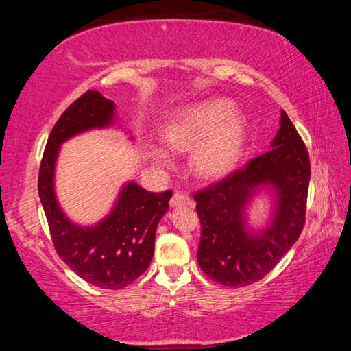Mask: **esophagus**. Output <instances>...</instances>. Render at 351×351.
<instances>
[{
    "label": "esophagus",
    "instance_id": "esophagus-1",
    "mask_svg": "<svg viewBox=\"0 0 351 351\" xmlns=\"http://www.w3.org/2000/svg\"><path fill=\"white\" fill-rule=\"evenodd\" d=\"M170 206L171 207H180V206H193V201L190 199L187 195L184 193H175L173 197L170 199Z\"/></svg>",
    "mask_w": 351,
    "mask_h": 351
}]
</instances>
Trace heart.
Listing matches in <instances>:
<instances>
[{
    "label": "heart",
    "mask_w": 351,
    "mask_h": 351,
    "mask_svg": "<svg viewBox=\"0 0 351 351\" xmlns=\"http://www.w3.org/2000/svg\"><path fill=\"white\" fill-rule=\"evenodd\" d=\"M164 142L175 152H190L195 175L204 180L224 176L243 153L246 123L228 100L213 99L178 111L164 128ZM156 165L170 169L173 159L162 148H153Z\"/></svg>",
    "instance_id": "1"
}]
</instances>
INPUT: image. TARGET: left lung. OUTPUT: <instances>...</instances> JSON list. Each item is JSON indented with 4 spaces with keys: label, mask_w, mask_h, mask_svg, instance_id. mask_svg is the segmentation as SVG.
I'll use <instances>...</instances> for the list:
<instances>
[{
    "label": "left lung",
    "mask_w": 351,
    "mask_h": 351,
    "mask_svg": "<svg viewBox=\"0 0 351 351\" xmlns=\"http://www.w3.org/2000/svg\"><path fill=\"white\" fill-rule=\"evenodd\" d=\"M310 158L287 112L271 150L215 186L195 193L201 221L198 265L224 287H247L263 278L299 239L305 223ZM271 199L269 223H248L253 198Z\"/></svg>",
    "instance_id": "8db88e82"
}]
</instances>
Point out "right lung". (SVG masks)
<instances>
[{
  "label": "right lung",
  "mask_w": 351,
  "mask_h": 351,
  "mask_svg": "<svg viewBox=\"0 0 351 351\" xmlns=\"http://www.w3.org/2000/svg\"><path fill=\"white\" fill-rule=\"evenodd\" d=\"M114 122L116 104L99 91H86L52 128L38 175L40 201L57 254L83 280L104 289L127 287L148 268L158 223L173 195L170 190L148 192L128 181L119 190L111 210L97 223L79 224L64 213L56 193L62 144L91 130L110 128Z\"/></svg>",
  "instance_id": "right-lung-1"
}]
</instances>
